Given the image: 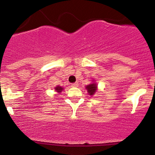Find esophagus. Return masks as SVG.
Returning a JSON list of instances; mask_svg holds the SVG:
<instances>
[{
  "mask_svg": "<svg viewBox=\"0 0 155 155\" xmlns=\"http://www.w3.org/2000/svg\"><path fill=\"white\" fill-rule=\"evenodd\" d=\"M71 86L72 87H78L79 86V83H78V82H75V83L71 84Z\"/></svg>",
  "mask_w": 155,
  "mask_h": 155,
  "instance_id": "34e87169",
  "label": "esophagus"
}]
</instances>
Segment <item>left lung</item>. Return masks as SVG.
Returning a JSON list of instances; mask_svg holds the SVG:
<instances>
[{
  "label": "left lung",
  "instance_id": "obj_1",
  "mask_svg": "<svg viewBox=\"0 0 155 155\" xmlns=\"http://www.w3.org/2000/svg\"><path fill=\"white\" fill-rule=\"evenodd\" d=\"M85 88L87 89V93L90 95H94L95 92L97 91V85L95 82H93V83L90 84V85H87Z\"/></svg>",
  "mask_w": 155,
  "mask_h": 155
}]
</instances>
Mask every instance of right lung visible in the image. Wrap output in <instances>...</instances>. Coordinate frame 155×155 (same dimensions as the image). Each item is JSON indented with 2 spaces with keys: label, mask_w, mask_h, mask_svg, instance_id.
I'll use <instances>...</instances> for the list:
<instances>
[{
  "label": "right lung",
  "mask_w": 155,
  "mask_h": 155,
  "mask_svg": "<svg viewBox=\"0 0 155 155\" xmlns=\"http://www.w3.org/2000/svg\"><path fill=\"white\" fill-rule=\"evenodd\" d=\"M63 87H61V86H57L54 87V90L58 92V93H61V92L62 91V90H63Z\"/></svg>",
  "instance_id": "right-lung-1"
}]
</instances>
